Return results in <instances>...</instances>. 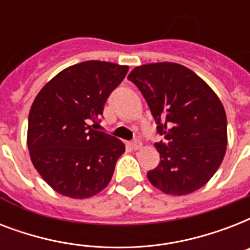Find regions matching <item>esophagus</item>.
Masks as SVG:
<instances>
[{"label": "esophagus", "instance_id": "obj_1", "mask_svg": "<svg viewBox=\"0 0 250 250\" xmlns=\"http://www.w3.org/2000/svg\"><path fill=\"white\" fill-rule=\"evenodd\" d=\"M131 146H132L133 150H140V149L143 148V143H141V141H139V140H135V141H132Z\"/></svg>", "mask_w": 250, "mask_h": 250}]
</instances>
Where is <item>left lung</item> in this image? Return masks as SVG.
<instances>
[{"mask_svg":"<svg viewBox=\"0 0 250 250\" xmlns=\"http://www.w3.org/2000/svg\"><path fill=\"white\" fill-rule=\"evenodd\" d=\"M128 80L140 89L166 141L154 146L161 161L148 179L164 193L184 196L204 187L227 149V118L215 92L186 66H137Z\"/></svg>","mask_w":250,"mask_h":250,"instance_id":"8db88e82","label":"left lung"}]
</instances>
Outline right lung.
I'll return each instance as SVG.
<instances>
[{
  "instance_id": "right-lung-1",
  "label": "right lung",
  "mask_w": 250,
  "mask_h": 250,
  "mask_svg": "<svg viewBox=\"0 0 250 250\" xmlns=\"http://www.w3.org/2000/svg\"><path fill=\"white\" fill-rule=\"evenodd\" d=\"M128 66L85 61L57 74L42 86L28 117L27 146L41 178L62 196L92 197L111 180L125 146L109 133L94 131L109 94Z\"/></svg>"
}]
</instances>
